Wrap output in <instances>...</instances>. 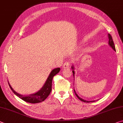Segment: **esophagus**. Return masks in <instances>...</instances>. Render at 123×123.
Returning a JSON list of instances; mask_svg holds the SVG:
<instances>
[{
  "label": "esophagus",
  "instance_id": "34e87169",
  "mask_svg": "<svg viewBox=\"0 0 123 123\" xmlns=\"http://www.w3.org/2000/svg\"><path fill=\"white\" fill-rule=\"evenodd\" d=\"M69 61L65 62V63L63 64V65L62 66V68H68L69 67Z\"/></svg>",
  "mask_w": 123,
  "mask_h": 123
}]
</instances>
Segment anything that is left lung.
Listing matches in <instances>:
<instances>
[{"label":"left lung","mask_w":123,"mask_h":123,"mask_svg":"<svg viewBox=\"0 0 123 123\" xmlns=\"http://www.w3.org/2000/svg\"><path fill=\"white\" fill-rule=\"evenodd\" d=\"M108 38H109V42H108V44H109V45H110L111 48H112L115 51H116V48H115V46H114V42L113 41V39H112V36H111L110 34H108ZM72 69H73V71H72V72H73V77H74V74H75V72L74 71V66H72ZM74 93L77 97L80 100L83 101V102H87V103H89V102H95V101H86V100H83V98H81L77 94V93L75 92V91L74 89Z\"/></svg>","instance_id":"1"}]
</instances>
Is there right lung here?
Returning a JSON list of instances; mask_svg holds the SVG:
<instances>
[{
  "label": "right lung",
  "instance_id": "obj_1",
  "mask_svg": "<svg viewBox=\"0 0 123 123\" xmlns=\"http://www.w3.org/2000/svg\"><path fill=\"white\" fill-rule=\"evenodd\" d=\"M60 68H57L52 70L51 73L49 75L47 80H46L44 85H43V86L42 87V89L40 90H39L38 92L33 93V94L26 95V96H23V95L19 94V93L16 92V91L13 90V89L11 86V85H10L9 82L8 83L9 86L11 89V90L12 91V92L17 96H18L19 98H20L22 100L26 101L27 102L31 103V104H37V103H39L44 101L49 95L51 91L52 79H53L54 76L56 74H57L60 72Z\"/></svg>",
  "mask_w": 123,
  "mask_h": 123
}]
</instances>
